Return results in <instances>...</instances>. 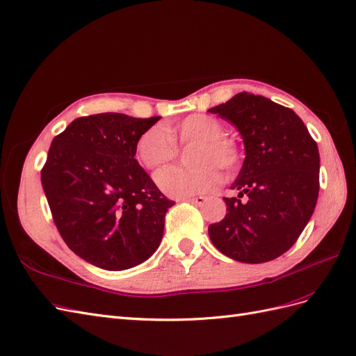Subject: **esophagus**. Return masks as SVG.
I'll use <instances>...</instances> for the list:
<instances>
[{"instance_id":"esophagus-1","label":"esophagus","mask_w":356,"mask_h":356,"mask_svg":"<svg viewBox=\"0 0 356 356\" xmlns=\"http://www.w3.org/2000/svg\"><path fill=\"white\" fill-rule=\"evenodd\" d=\"M207 197L205 196H196V197H188L187 202H190L191 205H204Z\"/></svg>"}]
</instances>
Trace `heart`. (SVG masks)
<instances>
[{"mask_svg":"<svg viewBox=\"0 0 356 356\" xmlns=\"http://www.w3.org/2000/svg\"><path fill=\"white\" fill-rule=\"evenodd\" d=\"M222 122L204 113H195L170 124L166 131L152 126L136 140V159L142 168L156 170L177 157V145L195 147L187 161L190 168H168L156 175V184L170 197L184 199L213 190L220 181L217 168L225 175L234 174L239 165V149L223 136Z\"/></svg>","mask_w":356,"mask_h":356,"instance_id":"1","label":"heart"}]
</instances>
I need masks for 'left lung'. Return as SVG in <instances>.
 I'll list each match as a JSON object with an SVG mask.
<instances>
[{
    "mask_svg": "<svg viewBox=\"0 0 356 356\" xmlns=\"http://www.w3.org/2000/svg\"><path fill=\"white\" fill-rule=\"evenodd\" d=\"M235 126L245 159L223 197L227 214L208 227L211 241L244 264L273 261L289 250L319 195V149L298 115L262 95L239 92L209 109Z\"/></svg>",
    "mask_w": 356,
    "mask_h": 356,
    "instance_id": "obj_1",
    "label": "left lung"
}]
</instances>
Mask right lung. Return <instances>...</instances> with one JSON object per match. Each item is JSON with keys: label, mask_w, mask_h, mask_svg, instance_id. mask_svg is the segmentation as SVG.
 <instances>
[{"label": "right lung", "mask_w": 356, "mask_h": 356, "mask_svg": "<svg viewBox=\"0 0 356 356\" xmlns=\"http://www.w3.org/2000/svg\"><path fill=\"white\" fill-rule=\"evenodd\" d=\"M161 117L97 113L54 138L42 186L65 244L88 264L122 271L159 248L175 204L134 159L140 134Z\"/></svg>", "instance_id": "1"}]
</instances>
